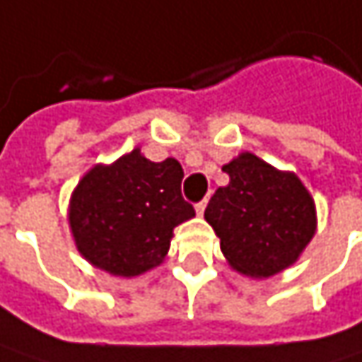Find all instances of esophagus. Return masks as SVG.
I'll use <instances>...</instances> for the list:
<instances>
[{
	"label": "esophagus",
	"instance_id": "obj_1",
	"mask_svg": "<svg viewBox=\"0 0 362 362\" xmlns=\"http://www.w3.org/2000/svg\"><path fill=\"white\" fill-rule=\"evenodd\" d=\"M207 201H209V199L205 197L203 201H199V203H197V207H194V209H197V214H199V215L205 214V207H207Z\"/></svg>",
	"mask_w": 362,
	"mask_h": 362
}]
</instances>
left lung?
<instances>
[{"mask_svg": "<svg viewBox=\"0 0 362 362\" xmlns=\"http://www.w3.org/2000/svg\"><path fill=\"white\" fill-rule=\"evenodd\" d=\"M221 170L230 184L215 190L205 219L232 269L261 279L296 263L317 228L315 201L305 184L252 153H240Z\"/></svg>", "mask_w": 362, "mask_h": 362, "instance_id": "1", "label": "left lung"}]
</instances>
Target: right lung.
<instances>
[{
  "instance_id": "add662e5",
  "label": "right lung",
  "mask_w": 362,
  "mask_h": 362,
  "mask_svg": "<svg viewBox=\"0 0 362 362\" xmlns=\"http://www.w3.org/2000/svg\"><path fill=\"white\" fill-rule=\"evenodd\" d=\"M182 165L148 161L141 148L112 165H95L72 192L68 221L78 252L95 267L134 278L157 267L174 228L194 217L182 199Z\"/></svg>"
}]
</instances>
